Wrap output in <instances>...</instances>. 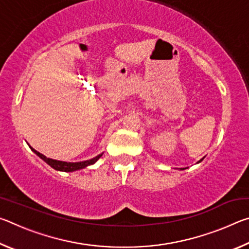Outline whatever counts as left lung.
I'll use <instances>...</instances> for the list:
<instances>
[{
    "mask_svg": "<svg viewBox=\"0 0 249 249\" xmlns=\"http://www.w3.org/2000/svg\"><path fill=\"white\" fill-rule=\"evenodd\" d=\"M200 161H202V159H201V160H200Z\"/></svg>",
    "mask_w": 249,
    "mask_h": 249,
    "instance_id": "8db88e82",
    "label": "left lung"
}]
</instances>
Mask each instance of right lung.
Instances as JSON below:
<instances>
[{
    "mask_svg": "<svg viewBox=\"0 0 249 249\" xmlns=\"http://www.w3.org/2000/svg\"><path fill=\"white\" fill-rule=\"evenodd\" d=\"M31 147V146H29ZM31 149L35 153L37 156H39V157L48 163L50 167H53V169L59 170V171H65V172H70V171H75V170H79V169H83V168H86L90 165H93V163L98 160L100 157H102V154L96 156V157L92 158L90 160H86V161H80V162H66V161H59V160H54L52 158H47L46 156H44L43 154H40L39 151H37L31 147Z\"/></svg>",
    "mask_w": 249,
    "mask_h": 249,
    "instance_id": "add662e5",
    "label": "right lung"
}]
</instances>
